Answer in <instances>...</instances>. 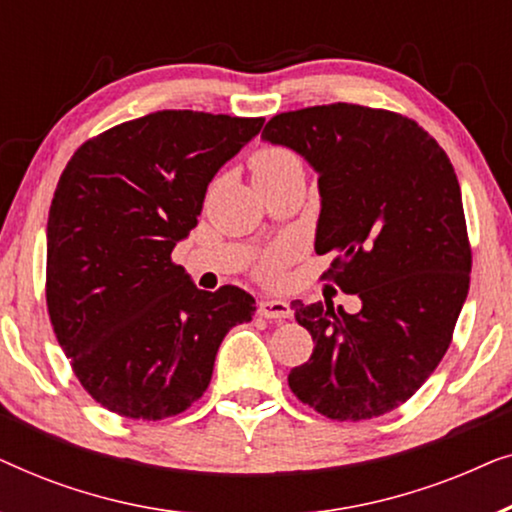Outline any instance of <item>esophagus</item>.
I'll use <instances>...</instances> for the list:
<instances>
[{"mask_svg": "<svg viewBox=\"0 0 512 512\" xmlns=\"http://www.w3.org/2000/svg\"><path fill=\"white\" fill-rule=\"evenodd\" d=\"M258 314H261V317H265V319H289L291 317V305L286 303V300H261V303H258Z\"/></svg>", "mask_w": 512, "mask_h": 512, "instance_id": "obj_1", "label": "esophagus"}]
</instances>
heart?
Segmentation results:
<instances>
[{"instance_id":"obj_1","label":"heart","mask_w":512,"mask_h":512,"mask_svg":"<svg viewBox=\"0 0 512 512\" xmlns=\"http://www.w3.org/2000/svg\"><path fill=\"white\" fill-rule=\"evenodd\" d=\"M249 167L258 188L277 184V181L291 177V174H303V160H300L298 153L289 149V146L279 144H268L256 149L249 158ZM296 254V242H279L275 247L265 249L254 263L256 277L265 279V282H275V279L282 277L284 265Z\"/></svg>"}]
</instances>
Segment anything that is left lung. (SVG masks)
I'll use <instances>...</instances> for the list:
<instances>
[{
    "label": "left lung",
    "instance_id": "obj_1",
    "mask_svg": "<svg viewBox=\"0 0 512 512\" xmlns=\"http://www.w3.org/2000/svg\"><path fill=\"white\" fill-rule=\"evenodd\" d=\"M263 139L319 172L317 254L324 279L361 298V312L293 303L314 340L293 368L298 401L328 419L396 410L429 380L452 342L471 284L461 188L440 144L408 116L321 104L272 116Z\"/></svg>",
    "mask_w": 512,
    "mask_h": 512
}]
</instances>
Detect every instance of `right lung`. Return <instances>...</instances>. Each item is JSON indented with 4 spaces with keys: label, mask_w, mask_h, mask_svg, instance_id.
<instances>
[{
    "label": "right lung",
    "mask_w": 512,
    "mask_h": 512,
    "mask_svg": "<svg viewBox=\"0 0 512 512\" xmlns=\"http://www.w3.org/2000/svg\"><path fill=\"white\" fill-rule=\"evenodd\" d=\"M263 121L156 111L83 142L62 170L48 212V317L102 408L149 422L191 408L226 333L256 312L237 286L200 291L172 249Z\"/></svg>",
    "instance_id": "obj_1"
}]
</instances>
